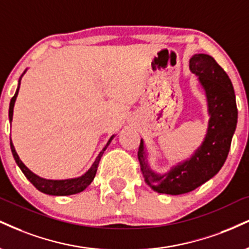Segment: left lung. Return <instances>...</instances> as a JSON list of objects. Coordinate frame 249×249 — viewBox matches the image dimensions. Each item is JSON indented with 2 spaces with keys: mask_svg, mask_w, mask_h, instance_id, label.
I'll list each match as a JSON object with an SVG mask.
<instances>
[{
  "mask_svg": "<svg viewBox=\"0 0 249 249\" xmlns=\"http://www.w3.org/2000/svg\"><path fill=\"white\" fill-rule=\"evenodd\" d=\"M189 68L198 76L204 89L208 113V130L202 145L188 160L179 162L167 173H155L149 167L147 151L142 139L138 159L145 182L159 194L182 195L190 193L213 178L225 163L238 122L235 95L225 71L211 55L194 54Z\"/></svg>",
  "mask_w": 249,
  "mask_h": 249,
  "instance_id": "1",
  "label": "left lung"
}]
</instances>
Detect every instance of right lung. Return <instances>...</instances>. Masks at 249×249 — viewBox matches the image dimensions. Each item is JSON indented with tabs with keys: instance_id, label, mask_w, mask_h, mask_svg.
<instances>
[{
	"instance_id": "1",
	"label": "right lung",
	"mask_w": 249,
	"mask_h": 249,
	"mask_svg": "<svg viewBox=\"0 0 249 249\" xmlns=\"http://www.w3.org/2000/svg\"><path fill=\"white\" fill-rule=\"evenodd\" d=\"M25 71H26V70L24 71V73L19 77L18 87H17L16 92H15L14 97L11 98L10 106H9V121H10V123L13 122L14 106H15V102H16L17 95H18L20 80H22V77L24 74H25ZM113 137L115 136H112L111 138H110L109 142H107V145L104 146L103 149L100 152V154L97 155V158L95 159L94 163L91 164L90 168L87 170L83 175H81V176H79V178H67V179H47V178H40V176L36 175L35 173H32L31 170H30L28 167H26L25 164L22 162V160L19 159L18 154H17L16 149H15V147H14V143H13V142H11V139H10V148H11V152H13L15 161H16V163L18 164V167L23 172L24 175H25V178H28L29 181L31 182V183L34 184L39 191H41V193H44L46 195H52V196H68V195H74V194L81 193V191L85 190L86 188L91 183L92 179H94L95 175H96V172H97V167H98V163H100L102 155H103L104 151L107 148V146L110 145V142H111Z\"/></svg>"
}]
</instances>
